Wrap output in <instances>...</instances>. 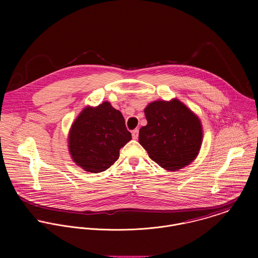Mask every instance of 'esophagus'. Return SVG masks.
<instances>
[{
	"mask_svg": "<svg viewBox=\"0 0 258 258\" xmlns=\"http://www.w3.org/2000/svg\"><path fill=\"white\" fill-rule=\"evenodd\" d=\"M138 135H139V130L135 129L132 131V138L133 139H138Z\"/></svg>",
	"mask_w": 258,
	"mask_h": 258,
	"instance_id": "1",
	"label": "esophagus"
}]
</instances>
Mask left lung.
<instances>
[{"mask_svg":"<svg viewBox=\"0 0 258 258\" xmlns=\"http://www.w3.org/2000/svg\"><path fill=\"white\" fill-rule=\"evenodd\" d=\"M147 125L139 131V143L149 157L167 171L189 165L203 143V125L182 101L155 100L144 109Z\"/></svg>","mask_w":258,"mask_h":258,"instance_id":"obj_1","label":"left lung"}]
</instances>
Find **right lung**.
<instances>
[{"mask_svg":"<svg viewBox=\"0 0 258 258\" xmlns=\"http://www.w3.org/2000/svg\"><path fill=\"white\" fill-rule=\"evenodd\" d=\"M69 151L74 163L86 172L107 170L119 158V151L131 139L122 113L108 101L85 106L69 133Z\"/></svg>","mask_w":258,"mask_h":258,"instance_id":"obj_1","label":"right lung"}]
</instances>
